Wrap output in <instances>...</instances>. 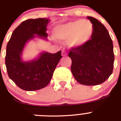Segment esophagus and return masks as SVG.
<instances>
[{"instance_id":"obj_1","label":"esophagus","mask_w":121,"mask_h":121,"mask_svg":"<svg viewBox=\"0 0 121 121\" xmlns=\"http://www.w3.org/2000/svg\"><path fill=\"white\" fill-rule=\"evenodd\" d=\"M67 53H66V51L65 50H62V56H67Z\"/></svg>"}]
</instances>
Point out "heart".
<instances>
[{
    "instance_id": "b5f03b06",
    "label": "heart",
    "mask_w": 121,
    "mask_h": 121,
    "mask_svg": "<svg viewBox=\"0 0 121 121\" xmlns=\"http://www.w3.org/2000/svg\"><path fill=\"white\" fill-rule=\"evenodd\" d=\"M93 32L92 22L82 19L57 25L53 30V36L59 40H67L70 47L77 48L87 43L92 37Z\"/></svg>"
}]
</instances>
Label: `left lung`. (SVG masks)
I'll return each mask as SVG.
<instances>
[{"mask_svg": "<svg viewBox=\"0 0 121 121\" xmlns=\"http://www.w3.org/2000/svg\"><path fill=\"white\" fill-rule=\"evenodd\" d=\"M94 26L91 39L84 45L70 50L71 70L77 82L96 85L107 79L113 73L115 56L113 42L105 26L96 19L87 17Z\"/></svg>", "mask_w": 121, "mask_h": 121, "instance_id": "1", "label": "left lung"}]
</instances>
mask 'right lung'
<instances>
[{
    "label": "right lung",
    "mask_w": 121,
    "mask_h": 121,
    "mask_svg": "<svg viewBox=\"0 0 121 121\" xmlns=\"http://www.w3.org/2000/svg\"><path fill=\"white\" fill-rule=\"evenodd\" d=\"M49 19H28L13 32L6 45L5 65L8 75L19 88L35 91L50 83L56 67L62 58L61 51L56 53H42L31 61H22V51L28 41L35 37L47 39V26Z\"/></svg>",
    "instance_id": "add662e5"
}]
</instances>
